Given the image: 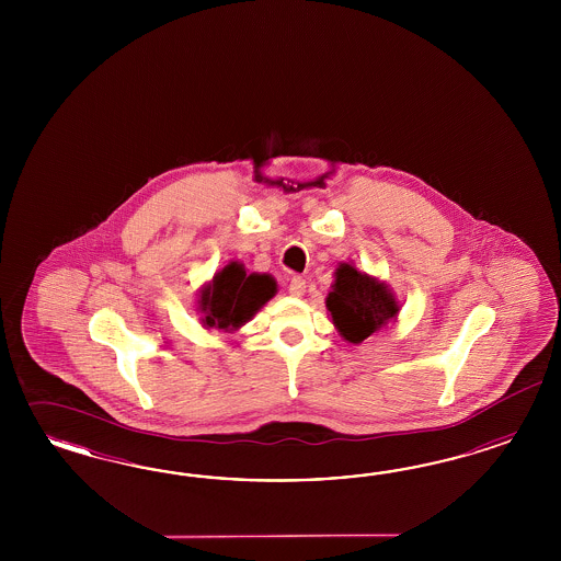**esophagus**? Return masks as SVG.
I'll use <instances>...</instances> for the list:
<instances>
[{"instance_id": "1", "label": "esophagus", "mask_w": 561, "mask_h": 561, "mask_svg": "<svg viewBox=\"0 0 561 561\" xmlns=\"http://www.w3.org/2000/svg\"><path fill=\"white\" fill-rule=\"evenodd\" d=\"M305 277H300V275H294V277L289 279V294H291V296H296V298H300V296H305Z\"/></svg>"}]
</instances>
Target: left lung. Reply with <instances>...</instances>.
Here are the masks:
<instances>
[{
    "label": "left lung",
    "instance_id": "1",
    "mask_svg": "<svg viewBox=\"0 0 561 561\" xmlns=\"http://www.w3.org/2000/svg\"><path fill=\"white\" fill-rule=\"evenodd\" d=\"M327 296V310L341 337L362 343L397 319L399 302L391 289L368 273L357 272L354 265L341 263L335 282Z\"/></svg>",
    "mask_w": 561,
    "mask_h": 561
}]
</instances>
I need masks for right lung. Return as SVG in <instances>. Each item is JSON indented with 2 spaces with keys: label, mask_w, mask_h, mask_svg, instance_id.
Here are the masks:
<instances>
[{
  "label": "right lung",
  "mask_w": 561,
  "mask_h": 561,
  "mask_svg": "<svg viewBox=\"0 0 561 561\" xmlns=\"http://www.w3.org/2000/svg\"><path fill=\"white\" fill-rule=\"evenodd\" d=\"M275 291L277 284L272 275L247 273L242 263L230 261L199 291L197 310L202 312V324L205 329L234 333L272 300Z\"/></svg>",
  "instance_id": "1"
}]
</instances>
